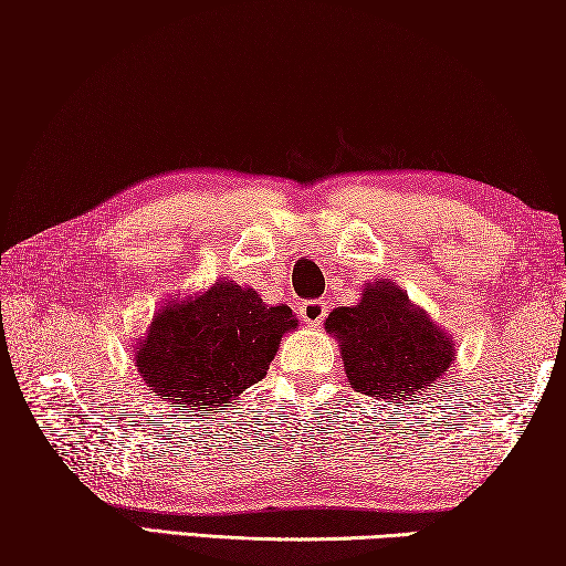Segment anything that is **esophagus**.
Instances as JSON below:
<instances>
[{"mask_svg": "<svg viewBox=\"0 0 566 566\" xmlns=\"http://www.w3.org/2000/svg\"><path fill=\"white\" fill-rule=\"evenodd\" d=\"M298 316L306 327H319L324 316H327V304L324 301H301Z\"/></svg>", "mask_w": 566, "mask_h": 566, "instance_id": "1", "label": "esophagus"}]
</instances>
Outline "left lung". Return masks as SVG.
I'll return each mask as SVG.
<instances>
[{"label":"left lung","mask_w":566,"mask_h":566,"mask_svg":"<svg viewBox=\"0 0 566 566\" xmlns=\"http://www.w3.org/2000/svg\"><path fill=\"white\" fill-rule=\"evenodd\" d=\"M324 329L337 337L347 381L376 399L415 401L453 363V339L391 281L368 283L355 306H339Z\"/></svg>","instance_id":"1"}]
</instances>
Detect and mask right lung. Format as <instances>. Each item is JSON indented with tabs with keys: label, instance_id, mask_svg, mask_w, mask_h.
I'll list each match as a JSON object with an SVG mask.
<instances>
[{
	"label": "right lung",
	"instance_id": "obj_1",
	"mask_svg": "<svg viewBox=\"0 0 566 566\" xmlns=\"http://www.w3.org/2000/svg\"><path fill=\"white\" fill-rule=\"evenodd\" d=\"M296 327L289 306H268L252 289L219 281L161 306L134 360L154 397L211 412L262 381L281 337Z\"/></svg>",
	"mask_w": 566,
	"mask_h": 566
}]
</instances>
